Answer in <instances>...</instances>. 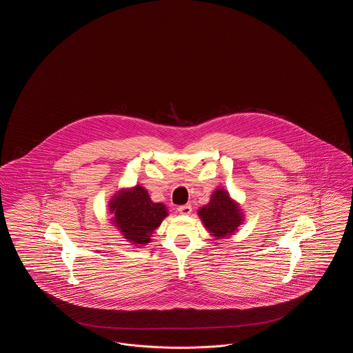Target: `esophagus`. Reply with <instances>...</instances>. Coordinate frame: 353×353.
I'll return each instance as SVG.
<instances>
[{
    "label": "esophagus",
    "mask_w": 353,
    "mask_h": 353,
    "mask_svg": "<svg viewBox=\"0 0 353 353\" xmlns=\"http://www.w3.org/2000/svg\"><path fill=\"white\" fill-rule=\"evenodd\" d=\"M179 213L180 214H183V216H188V214H190L192 213V206L190 205H181V206H179Z\"/></svg>",
    "instance_id": "34e87169"
}]
</instances>
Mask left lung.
Segmentation results:
<instances>
[{
	"label": "left lung",
	"instance_id": "1",
	"mask_svg": "<svg viewBox=\"0 0 353 353\" xmlns=\"http://www.w3.org/2000/svg\"><path fill=\"white\" fill-rule=\"evenodd\" d=\"M199 216L206 230L217 239L234 234L238 226L243 222L239 205L222 188L216 189L209 203L199 209Z\"/></svg>",
	"mask_w": 353,
	"mask_h": 353
}]
</instances>
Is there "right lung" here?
Listing matches in <instances>:
<instances>
[{"instance_id":"right-lung-1","label":"right lung","mask_w":353,"mask_h":353,"mask_svg":"<svg viewBox=\"0 0 353 353\" xmlns=\"http://www.w3.org/2000/svg\"><path fill=\"white\" fill-rule=\"evenodd\" d=\"M110 213L114 214L112 223L134 246L150 243L153 232L168 216L165 205L152 201L140 185L119 190L110 201Z\"/></svg>"}]
</instances>
